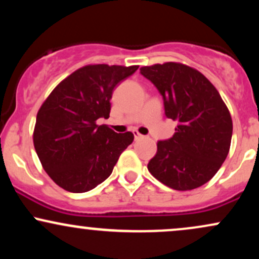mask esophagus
<instances>
[{"label": "esophagus", "instance_id": "esophagus-1", "mask_svg": "<svg viewBox=\"0 0 259 259\" xmlns=\"http://www.w3.org/2000/svg\"><path fill=\"white\" fill-rule=\"evenodd\" d=\"M134 138H135V140H140L144 138V136H142L141 134H139L138 132H134Z\"/></svg>", "mask_w": 259, "mask_h": 259}]
</instances>
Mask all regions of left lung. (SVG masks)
<instances>
[{"label": "left lung", "instance_id": "1", "mask_svg": "<svg viewBox=\"0 0 259 259\" xmlns=\"http://www.w3.org/2000/svg\"><path fill=\"white\" fill-rule=\"evenodd\" d=\"M140 73L162 95L165 117L178 121L174 135L157 142L148 171L179 191L202 186L229 153L233 120L228 107L212 82L185 64H154Z\"/></svg>", "mask_w": 259, "mask_h": 259}]
</instances>
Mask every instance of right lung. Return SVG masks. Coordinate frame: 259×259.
<instances>
[{"mask_svg":"<svg viewBox=\"0 0 259 259\" xmlns=\"http://www.w3.org/2000/svg\"><path fill=\"white\" fill-rule=\"evenodd\" d=\"M139 65H86L56 86L36 115L34 146L50 178L69 192L90 191L112 174L133 133L97 125L109 117L114 88Z\"/></svg>","mask_w":259,"mask_h":259,"instance_id":"1","label":"right lung"}]
</instances>
